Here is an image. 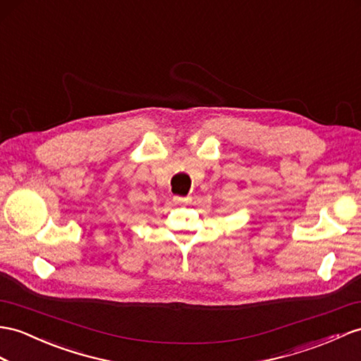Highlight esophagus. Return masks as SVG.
<instances>
[{"mask_svg":"<svg viewBox=\"0 0 361 361\" xmlns=\"http://www.w3.org/2000/svg\"><path fill=\"white\" fill-rule=\"evenodd\" d=\"M173 200L176 202V204H187L188 202V197H182V196H174Z\"/></svg>","mask_w":361,"mask_h":361,"instance_id":"1","label":"esophagus"}]
</instances>
